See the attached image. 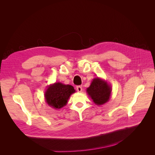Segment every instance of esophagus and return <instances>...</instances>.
I'll list each match as a JSON object with an SVG mask.
<instances>
[{
    "label": "esophagus",
    "instance_id": "1",
    "mask_svg": "<svg viewBox=\"0 0 155 155\" xmlns=\"http://www.w3.org/2000/svg\"><path fill=\"white\" fill-rule=\"evenodd\" d=\"M82 87H81V86H78L77 87V91H78V92H82Z\"/></svg>",
    "mask_w": 155,
    "mask_h": 155
}]
</instances>
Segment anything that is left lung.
<instances>
[{
    "label": "left lung",
    "mask_w": 155,
    "mask_h": 155,
    "mask_svg": "<svg viewBox=\"0 0 155 155\" xmlns=\"http://www.w3.org/2000/svg\"><path fill=\"white\" fill-rule=\"evenodd\" d=\"M87 92L96 105H102L110 100L112 88L105 79L97 77L92 79Z\"/></svg>",
    "instance_id": "obj_1"
}]
</instances>
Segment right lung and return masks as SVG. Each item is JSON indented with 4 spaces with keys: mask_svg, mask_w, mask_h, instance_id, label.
<instances>
[{
    "mask_svg": "<svg viewBox=\"0 0 155 155\" xmlns=\"http://www.w3.org/2000/svg\"><path fill=\"white\" fill-rule=\"evenodd\" d=\"M76 92L70 85L57 82L50 84L45 92L46 103L55 109H60L66 105L70 96Z\"/></svg>",
    "mask_w": 155,
    "mask_h": 155,
    "instance_id": "add662e5",
    "label": "right lung"
}]
</instances>
